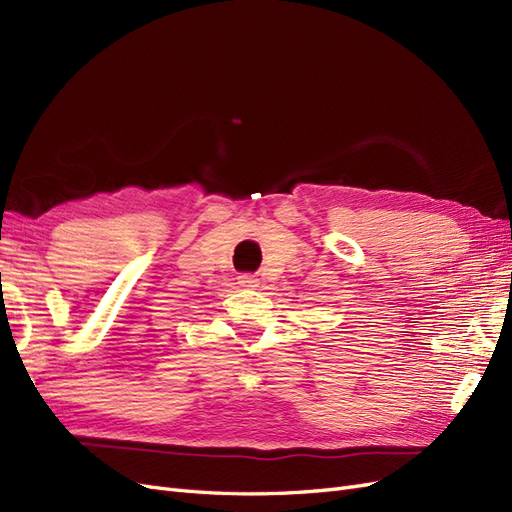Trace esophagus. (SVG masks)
<instances>
[{
  "mask_svg": "<svg viewBox=\"0 0 512 512\" xmlns=\"http://www.w3.org/2000/svg\"><path fill=\"white\" fill-rule=\"evenodd\" d=\"M239 280V286L241 288H258V280H256V275H250V273H243V275H239L237 277Z\"/></svg>",
  "mask_w": 512,
  "mask_h": 512,
  "instance_id": "obj_1",
  "label": "esophagus"
}]
</instances>
